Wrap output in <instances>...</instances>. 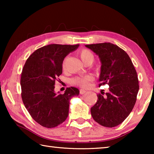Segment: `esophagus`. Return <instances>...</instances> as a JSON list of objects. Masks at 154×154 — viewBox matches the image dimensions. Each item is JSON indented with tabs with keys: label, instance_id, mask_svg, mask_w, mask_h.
I'll list each match as a JSON object with an SVG mask.
<instances>
[{
	"label": "esophagus",
	"instance_id": "1",
	"mask_svg": "<svg viewBox=\"0 0 154 154\" xmlns=\"http://www.w3.org/2000/svg\"><path fill=\"white\" fill-rule=\"evenodd\" d=\"M85 92H86V91H85V90H83V89H81L79 91L80 94H84Z\"/></svg>",
	"mask_w": 154,
	"mask_h": 154
}]
</instances>
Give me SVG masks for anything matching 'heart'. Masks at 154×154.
I'll return each instance as SVG.
<instances>
[{"instance_id":"1","label":"heart","mask_w":154,"mask_h":154,"mask_svg":"<svg viewBox=\"0 0 154 154\" xmlns=\"http://www.w3.org/2000/svg\"><path fill=\"white\" fill-rule=\"evenodd\" d=\"M79 56L83 62L89 60L92 62L94 59L93 54L91 52V51L86 49H83L79 51ZM92 79L93 77L92 75H85V76L75 78V79L72 80V82L75 84L79 85L81 87H86L89 84V82L92 81Z\"/></svg>"}]
</instances>
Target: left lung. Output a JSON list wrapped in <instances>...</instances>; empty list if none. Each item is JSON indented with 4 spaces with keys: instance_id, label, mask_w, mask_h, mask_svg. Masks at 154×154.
Returning <instances> with one entry per match:
<instances>
[{
    "instance_id": "8db88e82",
    "label": "left lung",
    "mask_w": 154,
    "mask_h": 154,
    "mask_svg": "<svg viewBox=\"0 0 154 154\" xmlns=\"http://www.w3.org/2000/svg\"><path fill=\"white\" fill-rule=\"evenodd\" d=\"M85 47L100 59L99 86L109 85L105 96L97 95V102L90 109L91 115L101 126H118L129 116L136 103L139 89L136 70L126 52L118 45L103 43Z\"/></svg>"
}]
</instances>
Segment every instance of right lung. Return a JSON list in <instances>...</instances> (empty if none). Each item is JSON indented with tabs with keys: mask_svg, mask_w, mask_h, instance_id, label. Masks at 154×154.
<instances>
[{
	"mask_svg": "<svg viewBox=\"0 0 154 154\" xmlns=\"http://www.w3.org/2000/svg\"><path fill=\"white\" fill-rule=\"evenodd\" d=\"M79 46H43L31 54L23 68L20 79L23 103L34 120L43 127L51 128L66 120L70 100L79 94L74 87L67 88L63 94L54 91L64 58Z\"/></svg>",
	"mask_w": 154,
	"mask_h": 154,
	"instance_id": "1",
	"label": "right lung"
}]
</instances>
